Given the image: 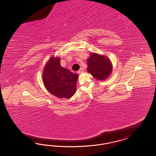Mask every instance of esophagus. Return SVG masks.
Returning a JSON list of instances; mask_svg holds the SVG:
<instances>
[{
    "label": "esophagus",
    "instance_id": "1",
    "mask_svg": "<svg viewBox=\"0 0 156 156\" xmlns=\"http://www.w3.org/2000/svg\"><path fill=\"white\" fill-rule=\"evenodd\" d=\"M84 72V69H83V68H80V69L77 71V73H82V72Z\"/></svg>",
    "mask_w": 156,
    "mask_h": 156
}]
</instances>
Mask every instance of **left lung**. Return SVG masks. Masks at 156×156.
Wrapping results in <instances>:
<instances>
[{"label":"left lung","instance_id":"1","mask_svg":"<svg viewBox=\"0 0 156 156\" xmlns=\"http://www.w3.org/2000/svg\"><path fill=\"white\" fill-rule=\"evenodd\" d=\"M88 59L87 71L98 80H104L110 75L112 72L111 62L104 56L92 53Z\"/></svg>","mask_w":156,"mask_h":156}]
</instances>
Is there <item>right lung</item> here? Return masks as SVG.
Returning <instances> with one entry per match:
<instances>
[{
  "label": "right lung",
  "mask_w": 156,
  "mask_h": 156,
  "mask_svg": "<svg viewBox=\"0 0 156 156\" xmlns=\"http://www.w3.org/2000/svg\"><path fill=\"white\" fill-rule=\"evenodd\" d=\"M60 58H51L45 67L43 80L50 93L58 98H69L75 94L78 75L61 67Z\"/></svg>",
  "instance_id": "add662e5"
}]
</instances>
